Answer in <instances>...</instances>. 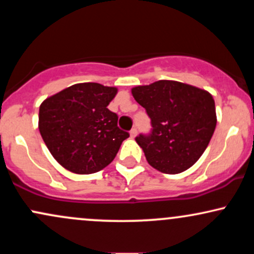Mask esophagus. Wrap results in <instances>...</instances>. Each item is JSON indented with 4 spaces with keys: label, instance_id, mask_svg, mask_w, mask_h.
Segmentation results:
<instances>
[{
    "label": "esophagus",
    "instance_id": "1",
    "mask_svg": "<svg viewBox=\"0 0 254 254\" xmlns=\"http://www.w3.org/2000/svg\"><path fill=\"white\" fill-rule=\"evenodd\" d=\"M136 135H137V129H136V127H132V129H131V131H130L131 138H133V137H136Z\"/></svg>",
    "mask_w": 254,
    "mask_h": 254
}]
</instances>
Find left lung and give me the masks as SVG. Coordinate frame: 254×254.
Returning a JSON list of instances; mask_svg holds the SVG:
<instances>
[{
  "instance_id": "left-lung-1",
  "label": "left lung",
  "mask_w": 254,
  "mask_h": 254,
  "mask_svg": "<svg viewBox=\"0 0 254 254\" xmlns=\"http://www.w3.org/2000/svg\"><path fill=\"white\" fill-rule=\"evenodd\" d=\"M131 93L153 127L149 135L136 137L148 164L166 174L182 173L196 164L217 123L210 93L170 80L133 87Z\"/></svg>"
}]
</instances>
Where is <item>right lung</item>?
Listing matches in <instances>:
<instances>
[{
	"instance_id": "1",
	"label": "right lung",
	"mask_w": 254,
	"mask_h": 254,
	"mask_svg": "<svg viewBox=\"0 0 254 254\" xmlns=\"http://www.w3.org/2000/svg\"><path fill=\"white\" fill-rule=\"evenodd\" d=\"M116 87L76 83L45 99L39 107V131L52 156L76 174L101 171L113 161L129 132L107 109Z\"/></svg>"
}]
</instances>
